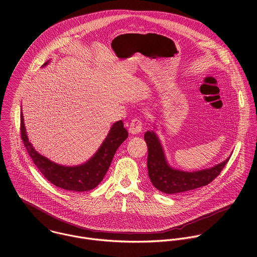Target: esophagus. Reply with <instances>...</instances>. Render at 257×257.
<instances>
[{"mask_svg": "<svg viewBox=\"0 0 257 257\" xmlns=\"http://www.w3.org/2000/svg\"><path fill=\"white\" fill-rule=\"evenodd\" d=\"M142 125H143V122L140 118H134L130 123L129 132L131 134H138L142 130Z\"/></svg>", "mask_w": 257, "mask_h": 257, "instance_id": "obj_1", "label": "esophagus"}]
</instances>
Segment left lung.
Masks as SVG:
<instances>
[{
    "instance_id": "obj_1",
    "label": "left lung",
    "mask_w": 257,
    "mask_h": 257,
    "mask_svg": "<svg viewBox=\"0 0 257 257\" xmlns=\"http://www.w3.org/2000/svg\"><path fill=\"white\" fill-rule=\"evenodd\" d=\"M148 144V170L154 186L167 194H178L205 186L214 180L225 168L229 159L212 168L196 172L173 169L167 163L162 144L154 131L144 134Z\"/></svg>"
}]
</instances>
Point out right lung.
I'll list each match as a JSON object with an SVG mask.
<instances>
[{
	"mask_svg": "<svg viewBox=\"0 0 257 257\" xmlns=\"http://www.w3.org/2000/svg\"><path fill=\"white\" fill-rule=\"evenodd\" d=\"M46 62L43 66H46ZM21 139L34 165L52 184L62 189L74 192H84L95 188L106 174L114 155L119 146L128 137V131L122 121L116 122L109 130L104 141L95 155L85 164L75 167H65L55 164L36 152L26 135L23 115H20Z\"/></svg>",
	"mask_w": 257,
	"mask_h": 257,
	"instance_id": "add662e5",
	"label": "right lung"
}]
</instances>
